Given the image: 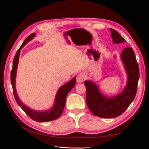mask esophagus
Masks as SVG:
<instances>
[{"mask_svg": "<svg viewBox=\"0 0 149 149\" xmlns=\"http://www.w3.org/2000/svg\"><path fill=\"white\" fill-rule=\"evenodd\" d=\"M84 77H85V74L82 72V73H80L77 74V76H76V80H77V81L78 83H81L84 80Z\"/></svg>", "mask_w": 149, "mask_h": 149, "instance_id": "obj_1", "label": "esophagus"}]
</instances>
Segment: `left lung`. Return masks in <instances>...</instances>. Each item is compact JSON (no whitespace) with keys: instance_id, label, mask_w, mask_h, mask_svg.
Masks as SVG:
<instances>
[{"instance_id":"8db88e82","label":"left lung","mask_w":149,"mask_h":149,"mask_svg":"<svg viewBox=\"0 0 149 149\" xmlns=\"http://www.w3.org/2000/svg\"><path fill=\"white\" fill-rule=\"evenodd\" d=\"M109 29L114 43L126 41L116 30ZM120 58L127 74V83L120 94L114 97H106L101 94L95 83L89 80L84 81L86 88V101L89 109L94 116L102 118H116L127 109L136 96L139 78V68L132 48H124Z\"/></svg>"}]
</instances>
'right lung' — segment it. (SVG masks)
Listing matches in <instances>:
<instances>
[{"label":"right lung","mask_w":149,"mask_h":149,"mask_svg":"<svg viewBox=\"0 0 149 149\" xmlns=\"http://www.w3.org/2000/svg\"><path fill=\"white\" fill-rule=\"evenodd\" d=\"M35 37V33H32L30 34L29 37L25 40V41L22 43L20 48L17 50L15 54V56L14 57V59L13 60L12 69L10 74V80L11 84L12 86L13 95H14L16 102H17L18 104H19V106L23 109V111L31 119L37 122H40V123H43V122H48L55 120L61 115L65 106L66 99L68 94L69 93V92L71 91V89L75 86L76 77L74 76V77L71 80H70V81L66 83L65 84L63 85L62 86L60 87L59 89L58 90L55 97V103H54L53 106L52 108H50V109L45 111H38L31 109L26 105H25L21 101L19 96H18L15 89V79L17 70L21 49L29 42H30V40H32Z\"/></svg>","instance_id":"obj_1"}]
</instances>
